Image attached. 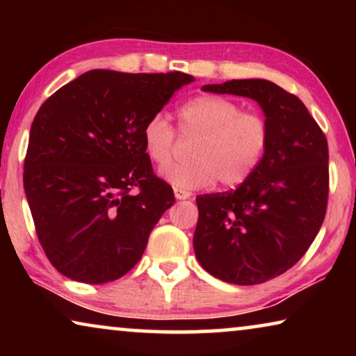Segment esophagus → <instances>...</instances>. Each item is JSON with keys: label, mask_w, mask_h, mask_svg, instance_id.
Listing matches in <instances>:
<instances>
[{"label": "esophagus", "mask_w": 356, "mask_h": 356, "mask_svg": "<svg viewBox=\"0 0 356 356\" xmlns=\"http://www.w3.org/2000/svg\"><path fill=\"white\" fill-rule=\"evenodd\" d=\"M173 191H175V197H177L178 201H181V199H189L193 196L189 191H184V189H179V188H175Z\"/></svg>", "instance_id": "obj_1"}]
</instances>
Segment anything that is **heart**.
Segmentation results:
<instances>
[{
    "mask_svg": "<svg viewBox=\"0 0 356 356\" xmlns=\"http://www.w3.org/2000/svg\"><path fill=\"white\" fill-rule=\"evenodd\" d=\"M179 133L197 139L191 150V163L175 165L162 173L179 189L211 186L218 179L225 188L245 183L259 167L269 145V123L254 111L217 95H199L178 110ZM150 162L159 168L172 163L177 133L163 115L145 121L140 133Z\"/></svg>",
    "mask_w": 356,
    "mask_h": 356,
    "instance_id": "heart-1",
    "label": "heart"
}]
</instances>
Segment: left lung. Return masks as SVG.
Returning <instances> with one entry per match:
<instances>
[{"label":"left lung","instance_id":"1","mask_svg":"<svg viewBox=\"0 0 356 356\" xmlns=\"http://www.w3.org/2000/svg\"><path fill=\"white\" fill-rule=\"evenodd\" d=\"M204 92L256 100L269 123V145L236 189L197 196L193 245L209 274L256 285L298 262L314 241L329 196V149L303 102L266 79H233Z\"/></svg>","mask_w":356,"mask_h":356}]
</instances>
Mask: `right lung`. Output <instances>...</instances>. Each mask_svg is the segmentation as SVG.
<instances>
[{"label":"right lung","instance_id":"1","mask_svg":"<svg viewBox=\"0 0 356 356\" xmlns=\"http://www.w3.org/2000/svg\"><path fill=\"white\" fill-rule=\"evenodd\" d=\"M193 81L179 71L92 70L37 111L24 189L38 241L67 279L105 284L143 257L175 196L154 175L140 133L175 90Z\"/></svg>","mask_w":356,"mask_h":356}]
</instances>
